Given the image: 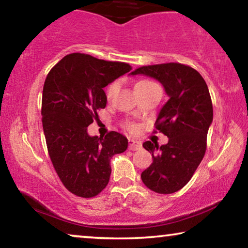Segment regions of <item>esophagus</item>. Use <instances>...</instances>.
<instances>
[{
    "mask_svg": "<svg viewBox=\"0 0 248 248\" xmlns=\"http://www.w3.org/2000/svg\"><path fill=\"white\" fill-rule=\"evenodd\" d=\"M139 148H141V142L136 140H129V149L130 151H137Z\"/></svg>",
    "mask_w": 248,
    "mask_h": 248,
    "instance_id": "obj_1",
    "label": "esophagus"
}]
</instances>
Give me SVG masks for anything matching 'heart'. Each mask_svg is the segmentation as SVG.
<instances>
[{"mask_svg": "<svg viewBox=\"0 0 248 248\" xmlns=\"http://www.w3.org/2000/svg\"><path fill=\"white\" fill-rule=\"evenodd\" d=\"M153 86H157L155 84V83H153L151 81H148V79H140V81H138L137 83L135 84V92H137L139 90H142V89H148V88H153ZM117 90V83H113V84H111L109 86V89L107 91V96L108 99H110V97H112V95L116 92ZM130 128H134L131 125Z\"/></svg>", "mask_w": 248, "mask_h": 248, "instance_id": "obj_1", "label": "heart"}]
</instances>
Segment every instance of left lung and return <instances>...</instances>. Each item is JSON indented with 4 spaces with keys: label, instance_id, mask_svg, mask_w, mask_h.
Returning <instances> with one entry per match:
<instances>
[{
    "label": "left lung",
    "instance_id": "1",
    "mask_svg": "<svg viewBox=\"0 0 248 248\" xmlns=\"http://www.w3.org/2000/svg\"><path fill=\"white\" fill-rule=\"evenodd\" d=\"M130 75L155 78L169 96L155 124L169 141L160 147L152 141L142 144L153 154V163L141 180L156 193H174L191 180L207 148L214 118L207 83L195 69L179 62L142 66Z\"/></svg>",
    "mask_w": 248,
    "mask_h": 248
}]
</instances>
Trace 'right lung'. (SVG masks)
Here are the masks:
<instances>
[{
  "label": "right lung",
  "instance_id": "right-lung-1",
  "mask_svg": "<svg viewBox=\"0 0 248 248\" xmlns=\"http://www.w3.org/2000/svg\"><path fill=\"white\" fill-rule=\"evenodd\" d=\"M130 71L125 62L75 53L58 62L45 81L41 116L48 153L62 184L78 197L99 194L109 183L110 159L128 147L119 132L99 138L88 127L107 106L103 89Z\"/></svg>",
  "mask_w": 248,
  "mask_h": 248
}]
</instances>
